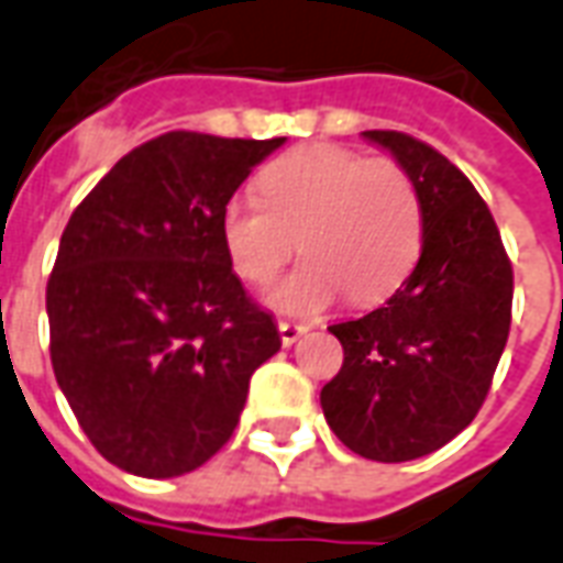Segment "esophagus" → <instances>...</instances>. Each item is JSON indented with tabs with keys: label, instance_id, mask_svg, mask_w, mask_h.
<instances>
[{
	"label": "esophagus",
	"instance_id": "esophagus-1",
	"mask_svg": "<svg viewBox=\"0 0 563 563\" xmlns=\"http://www.w3.org/2000/svg\"><path fill=\"white\" fill-rule=\"evenodd\" d=\"M277 328H280V340H283V345H292V343H298V340H301V336L307 334V331H310V328H307V324H298V322H280V324H277Z\"/></svg>",
	"mask_w": 563,
	"mask_h": 563
}]
</instances>
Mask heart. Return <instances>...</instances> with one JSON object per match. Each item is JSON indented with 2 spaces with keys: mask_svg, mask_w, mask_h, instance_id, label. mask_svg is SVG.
<instances>
[{
  "mask_svg": "<svg viewBox=\"0 0 563 563\" xmlns=\"http://www.w3.org/2000/svg\"><path fill=\"white\" fill-rule=\"evenodd\" d=\"M260 190L229 199L220 235L253 286H268L301 239L310 260L268 295L283 313L324 310L345 289L355 303H376L418 265L423 206L397 161H369L334 143L303 145L262 173Z\"/></svg>",
  "mask_w": 563,
  "mask_h": 563,
  "instance_id": "obj_1",
  "label": "heart"
}]
</instances>
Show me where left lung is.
<instances>
[{"mask_svg":"<svg viewBox=\"0 0 563 563\" xmlns=\"http://www.w3.org/2000/svg\"><path fill=\"white\" fill-rule=\"evenodd\" d=\"M364 136L418 187L423 247L378 310L328 328L343 366L322 387V411L357 456L409 462L481 411L510 334L514 268L486 202L444 154L399 131Z\"/></svg>","mask_w":563,"mask_h":563,"instance_id":"8db88e82","label":"left lung"}]
</instances>
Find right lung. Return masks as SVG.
Listing matches in <instances>:
<instances>
[{"label": "right lung", "instance_id": "add662e5", "mask_svg": "<svg viewBox=\"0 0 563 563\" xmlns=\"http://www.w3.org/2000/svg\"><path fill=\"white\" fill-rule=\"evenodd\" d=\"M274 140L169 131L91 187L47 280L49 361L103 460L178 477L232 439L250 376L280 352L220 235L223 208Z\"/></svg>", "mask_w": 563, "mask_h": 563}]
</instances>
